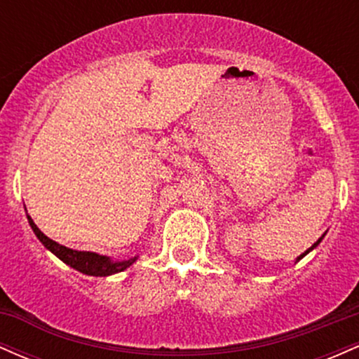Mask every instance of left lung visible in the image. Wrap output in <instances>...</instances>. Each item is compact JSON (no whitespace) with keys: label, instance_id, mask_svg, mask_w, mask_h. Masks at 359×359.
Wrapping results in <instances>:
<instances>
[{"label":"left lung","instance_id":"1","mask_svg":"<svg viewBox=\"0 0 359 359\" xmlns=\"http://www.w3.org/2000/svg\"><path fill=\"white\" fill-rule=\"evenodd\" d=\"M319 243H320V240H319V241H317V243H314V246H311V248H309V250H307V251H306V253H304V255H300V257H299L297 259H300V258H302V257H306V255L309 253V251H311V250H314V248H316V246H317V245H319Z\"/></svg>","mask_w":359,"mask_h":359}]
</instances>
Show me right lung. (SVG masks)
I'll return each mask as SVG.
<instances>
[{
	"mask_svg": "<svg viewBox=\"0 0 359 359\" xmlns=\"http://www.w3.org/2000/svg\"><path fill=\"white\" fill-rule=\"evenodd\" d=\"M28 222H30L32 229L36 234L40 241L43 243L45 248H48L52 251L55 257H59L62 262L67 263L69 266L76 269L77 271L86 275H94V277H106V275H113L118 273V271H123L131 263L135 262L137 258H130L125 259V262H111L109 258L101 257L97 253H90V251H77V250H71L67 246H62L59 243H55L50 238H47L45 234L36 228V224L32 221V217L28 216Z\"/></svg>",
	"mask_w": 359,
	"mask_h": 359,
	"instance_id": "right-lung-1",
	"label": "right lung"
}]
</instances>
